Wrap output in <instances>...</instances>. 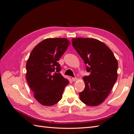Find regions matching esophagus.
I'll list each match as a JSON object with an SVG mask.
<instances>
[{
  "label": "esophagus",
  "mask_w": 134,
  "mask_h": 134,
  "mask_svg": "<svg viewBox=\"0 0 134 134\" xmlns=\"http://www.w3.org/2000/svg\"><path fill=\"white\" fill-rule=\"evenodd\" d=\"M77 80V78H76V77H75V78H72V80L73 81V82H74V81H76Z\"/></svg>",
  "instance_id": "obj_1"
}]
</instances>
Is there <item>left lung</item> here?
Returning a JSON list of instances; mask_svg holds the SVG:
<instances>
[{"mask_svg":"<svg viewBox=\"0 0 134 134\" xmlns=\"http://www.w3.org/2000/svg\"><path fill=\"white\" fill-rule=\"evenodd\" d=\"M71 41L90 73L83 78L85 88L79 93L80 99L88 106H98L106 99L116 82L118 63L110 48L98 40L78 37Z\"/></svg>","mask_w":134,"mask_h":134,"instance_id":"1","label":"left lung"}]
</instances>
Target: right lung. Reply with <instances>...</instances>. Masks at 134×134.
I'll return each instance as SVG.
<instances>
[{
  "label": "right lung",
  "mask_w": 134,
  "mask_h": 134,
  "mask_svg": "<svg viewBox=\"0 0 134 134\" xmlns=\"http://www.w3.org/2000/svg\"><path fill=\"white\" fill-rule=\"evenodd\" d=\"M69 44L66 38H47L37 44L30 55L26 79L35 99L43 106L57 103L69 83L60 73L58 63Z\"/></svg>",
  "instance_id": "1"
}]
</instances>
